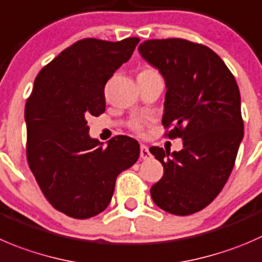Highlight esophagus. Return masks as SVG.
Wrapping results in <instances>:
<instances>
[{
    "instance_id": "1",
    "label": "esophagus",
    "mask_w": 262,
    "mask_h": 262,
    "mask_svg": "<svg viewBox=\"0 0 262 262\" xmlns=\"http://www.w3.org/2000/svg\"><path fill=\"white\" fill-rule=\"evenodd\" d=\"M151 157V154H149V149L146 144H141V159L148 160Z\"/></svg>"
}]
</instances>
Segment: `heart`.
I'll return each instance as SVG.
<instances>
[{
	"mask_svg": "<svg viewBox=\"0 0 262 262\" xmlns=\"http://www.w3.org/2000/svg\"><path fill=\"white\" fill-rule=\"evenodd\" d=\"M151 73H157V72H156V70L151 69V68H144V69L142 70L139 74H151ZM133 128H134V130H137V132L141 130V126H139V125H134Z\"/></svg>",
	"mask_w": 262,
	"mask_h": 262,
	"instance_id": "obj_1",
	"label": "heart"
}]
</instances>
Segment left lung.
Returning a JSON list of instances; mask_svg holds the SVG:
<instances>
[{"mask_svg": "<svg viewBox=\"0 0 262 262\" xmlns=\"http://www.w3.org/2000/svg\"><path fill=\"white\" fill-rule=\"evenodd\" d=\"M138 51L165 79V136L183 139L182 151L149 148L164 166L151 197L170 214H194L214 201L234 166L243 138L239 88L207 46L166 38L144 40Z\"/></svg>", "mask_w": 262, "mask_h": 262, "instance_id": "left-lung-1", "label": "left lung"}]
</instances>
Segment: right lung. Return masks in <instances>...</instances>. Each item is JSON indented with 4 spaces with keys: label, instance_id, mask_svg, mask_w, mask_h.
I'll list each match as a JSON object with an SVG mask.
<instances>
[{
    "label": "right lung",
    "instance_id": "add662e5",
    "mask_svg": "<svg viewBox=\"0 0 262 262\" xmlns=\"http://www.w3.org/2000/svg\"><path fill=\"white\" fill-rule=\"evenodd\" d=\"M138 42L78 40L40 70L25 105L30 170L47 201L74 219L102 212L118 175L139 157L136 139L118 136L102 147L87 125L88 116L105 113L106 83Z\"/></svg>",
    "mask_w": 262,
    "mask_h": 262
}]
</instances>
